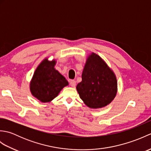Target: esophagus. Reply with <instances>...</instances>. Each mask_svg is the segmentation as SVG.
I'll list each match as a JSON object with an SVG mask.
<instances>
[{"label":"esophagus","mask_w":151,"mask_h":151,"mask_svg":"<svg viewBox=\"0 0 151 151\" xmlns=\"http://www.w3.org/2000/svg\"><path fill=\"white\" fill-rule=\"evenodd\" d=\"M70 86H71V87L75 88V86H76V81H74V80H72V81H70Z\"/></svg>","instance_id":"esophagus-1"}]
</instances>
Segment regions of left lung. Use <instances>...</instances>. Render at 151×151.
I'll use <instances>...</instances> for the list:
<instances>
[{"label":"left lung","mask_w":151,"mask_h":151,"mask_svg":"<svg viewBox=\"0 0 151 151\" xmlns=\"http://www.w3.org/2000/svg\"><path fill=\"white\" fill-rule=\"evenodd\" d=\"M80 97L90 108L104 107L114 100L117 81L114 73L98 54L88 56L82 74V82L76 86Z\"/></svg>","instance_id":"left-lung-1"}]
</instances>
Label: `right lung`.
I'll use <instances>...</instances> for the list:
<instances>
[{
    "instance_id": "add662e5",
    "label": "right lung",
    "mask_w": 151,
    "mask_h": 151,
    "mask_svg": "<svg viewBox=\"0 0 151 151\" xmlns=\"http://www.w3.org/2000/svg\"><path fill=\"white\" fill-rule=\"evenodd\" d=\"M56 61L44 59L37 66L30 82L32 95L42 102H49L69 83L54 68Z\"/></svg>"
}]
</instances>
